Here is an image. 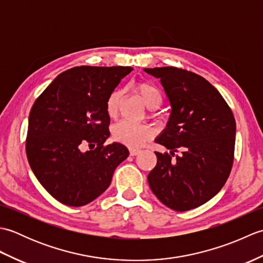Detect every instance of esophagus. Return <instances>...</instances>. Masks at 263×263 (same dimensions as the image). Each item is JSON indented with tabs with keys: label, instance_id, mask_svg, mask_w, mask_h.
<instances>
[{
	"label": "esophagus",
	"instance_id": "esophagus-1",
	"mask_svg": "<svg viewBox=\"0 0 263 263\" xmlns=\"http://www.w3.org/2000/svg\"><path fill=\"white\" fill-rule=\"evenodd\" d=\"M141 153V150L139 149H135V148H130V155L131 156H137Z\"/></svg>",
	"mask_w": 263,
	"mask_h": 263
}]
</instances>
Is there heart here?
Wrapping results in <instances>:
<instances>
[{
	"instance_id": "b5f03b06",
	"label": "heart",
	"mask_w": 263,
	"mask_h": 263,
	"mask_svg": "<svg viewBox=\"0 0 263 263\" xmlns=\"http://www.w3.org/2000/svg\"><path fill=\"white\" fill-rule=\"evenodd\" d=\"M137 91L143 104L149 109H157L163 102L159 90L150 83L143 82L137 86ZM123 93L116 89L109 95L106 102V111L110 119H116L121 111ZM111 135L116 141L125 143L132 148H139L153 137L152 127L147 124H138L130 121H121L111 128Z\"/></svg>"
}]
</instances>
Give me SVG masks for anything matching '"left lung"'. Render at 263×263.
Instances as JSON below:
<instances>
[{
    "instance_id": "obj_1",
    "label": "left lung",
    "mask_w": 263,
    "mask_h": 263,
    "mask_svg": "<svg viewBox=\"0 0 263 263\" xmlns=\"http://www.w3.org/2000/svg\"><path fill=\"white\" fill-rule=\"evenodd\" d=\"M143 71L160 80L171 105L166 127L155 139L170 154L155 153L157 165L148 175L149 186L173 210L197 208L230 176L235 119L219 91L201 76L174 66ZM177 149L181 155L173 160Z\"/></svg>"
}]
</instances>
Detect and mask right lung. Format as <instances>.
Returning <instances> with one entry per match:
<instances>
[{"mask_svg":"<svg viewBox=\"0 0 263 263\" xmlns=\"http://www.w3.org/2000/svg\"><path fill=\"white\" fill-rule=\"evenodd\" d=\"M132 70L76 66L55 78L33 103L27 158L39 183L61 203L91 202L106 191L115 168L127 158L124 144H104L110 122L106 102Z\"/></svg>","mask_w":263,"mask_h":263,"instance_id":"1","label":"right lung"}]
</instances>
